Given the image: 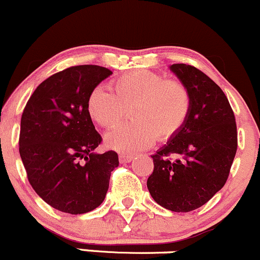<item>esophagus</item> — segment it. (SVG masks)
<instances>
[{"label":"esophagus","mask_w":260,"mask_h":260,"mask_svg":"<svg viewBox=\"0 0 260 260\" xmlns=\"http://www.w3.org/2000/svg\"><path fill=\"white\" fill-rule=\"evenodd\" d=\"M119 160L121 164H127V162H131V161L134 160V156L133 155H120Z\"/></svg>","instance_id":"34e87169"}]
</instances>
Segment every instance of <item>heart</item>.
Segmentation results:
<instances>
[{
	"label": "heart",
	"instance_id": "b5f03b06",
	"mask_svg": "<svg viewBox=\"0 0 260 260\" xmlns=\"http://www.w3.org/2000/svg\"><path fill=\"white\" fill-rule=\"evenodd\" d=\"M110 91L98 86L86 99V111L103 127L116 126L130 109V124L105 135L107 147L121 153L147 149L156 136L174 138L186 124L191 111V95L182 83L166 80L149 71H134L115 78Z\"/></svg>",
	"mask_w": 260,
	"mask_h": 260
}]
</instances>
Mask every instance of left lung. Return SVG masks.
Returning a JSON list of instances; mask_svg holds the SVG:
<instances>
[{
	"mask_svg": "<svg viewBox=\"0 0 260 260\" xmlns=\"http://www.w3.org/2000/svg\"><path fill=\"white\" fill-rule=\"evenodd\" d=\"M169 68L188 90L191 111L182 129L151 156L147 188L161 207L189 212L224 186L237 152V125L227 96L211 78L187 64Z\"/></svg>",
	"mask_w": 260,
	"mask_h": 260,
	"instance_id": "obj_1",
	"label": "left lung"
}]
</instances>
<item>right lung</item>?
<instances>
[{
	"mask_svg": "<svg viewBox=\"0 0 260 260\" xmlns=\"http://www.w3.org/2000/svg\"><path fill=\"white\" fill-rule=\"evenodd\" d=\"M111 74L99 66L64 69L37 86L22 114L19 155L30 186L64 213L99 207L119 166L115 151H94L102 136L86 111L90 91Z\"/></svg>",
	"mask_w": 260,
	"mask_h": 260,
	"instance_id": "add662e5",
	"label": "right lung"
}]
</instances>
